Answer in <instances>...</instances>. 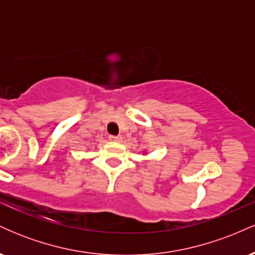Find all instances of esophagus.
Returning <instances> with one entry per match:
<instances>
[{
	"mask_svg": "<svg viewBox=\"0 0 255 255\" xmlns=\"http://www.w3.org/2000/svg\"><path fill=\"white\" fill-rule=\"evenodd\" d=\"M122 139H124V137H122L121 135H118V136L111 135L110 136V140H111V141H114V142H121Z\"/></svg>",
	"mask_w": 255,
	"mask_h": 255,
	"instance_id": "1",
	"label": "esophagus"
}]
</instances>
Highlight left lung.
Segmentation results:
<instances>
[{
    "instance_id": "obj_1",
    "label": "left lung",
    "mask_w": 255,
    "mask_h": 255,
    "mask_svg": "<svg viewBox=\"0 0 255 255\" xmlns=\"http://www.w3.org/2000/svg\"><path fill=\"white\" fill-rule=\"evenodd\" d=\"M144 154H145V151H144Z\"/></svg>"
}]
</instances>
